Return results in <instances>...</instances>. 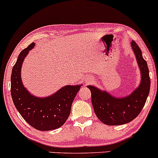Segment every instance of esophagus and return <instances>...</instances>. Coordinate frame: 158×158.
<instances>
[{"label": "esophagus", "mask_w": 158, "mask_h": 158, "mask_svg": "<svg viewBox=\"0 0 158 158\" xmlns=\"http://www.w3.org/2000/svg\"><path fill=\"white\" fill-rule=\"evenodd\" d=\"M85 81H86V83H89L90 81H92V79L91 78H86Z\"/></svg>", "instance_id": "34e87169"}]
</instances>
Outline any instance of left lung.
<instances>
[{
	"label": "left lung",
	"instance_id": "obj_1",
	"mask_svg": "<svg viewBox=\"0 0 158 158\" xmlns=\"http://www.w3.org/2000/svg\"><path fill=\"white\" fill-rule=\"evenodd\" d=\"M131 45L141 72L140 84L131 95L116 98L107 92L87 86L91 91L94 112L105 125H120L131 122L141 112L149 94L151 82L147 63L137 44L132 41Z\"/></svg>",
	"mask_w": 158,
	"mask_h": 158
}]
</instances>
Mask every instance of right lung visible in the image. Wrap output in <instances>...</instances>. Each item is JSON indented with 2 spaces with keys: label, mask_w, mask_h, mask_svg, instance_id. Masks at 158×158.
<instances>
[{
  "label": "right lung",
  "mask_w": 158,
  "mask_h": 158,
  "mask_svg": "<svg viewBox=\"0 0 158 158\" xmlns=\"http://www.w3.org/2000/svg\"><path fill=\"white\" fill-rule=\"evenodd\" d=\"M35 43L19 54L11 74V95L14 105L21 116L39 131H51L61 127L70 115L71 107L81 85L65 86L46 98H38L29 93L23 86L21 69L24 58Z\"/></svg>",
  "instance_id": "1"
}]
</instances>
